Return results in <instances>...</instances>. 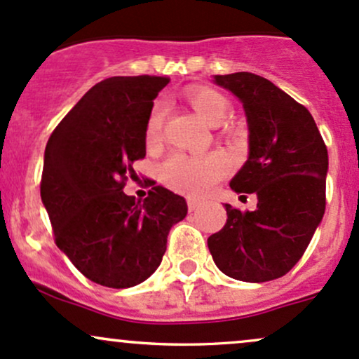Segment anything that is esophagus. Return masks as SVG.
Here are the masks:
<instances>
[{"mask_svg": "<svg viewBox=\"0 0 359 359\" xmlns=\"http://www.w3.org/2000/svg\"><path fill=\"white\" fill-rule=\"evenodd\" d=\"M199 206H201V201H199V199H196V198H189V199H187V208H189V211H196Z\"/></svg>", "mask_w": 359, "mask_h": 359, "instance_id": "1", "label": "esophagus"}]
</instances>
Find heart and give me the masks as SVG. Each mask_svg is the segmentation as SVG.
<instances>
[{"instance_id":"1","label":"heart","mask_w":359,"mask_h":359,"mask_svg":"<svg viewBox=\"0 0 359 359\" xmlns=\"http://www.w3.org/2000/svg\"><path fill=\"white\" fill-rule=\"evenodd\" d=\"M191 107L208 124H219L228 112V102L218 90L208 86H196L186 93ZM165 122V105L158 102L153 105L147 121V143L156 144L161 137ZM230 170V161L222 153L191 156L175 153L161 167V179L168 187L187 196H203Z\"/></svg>"}]
</instances>
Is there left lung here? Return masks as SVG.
I'll return each instance as SVG.
<instances>
[{
	"instance_id": "1",
	"label": "left lung",
	"mask_w": 359,
	"mask_h": 359,
	"mask_svg": "<svg viewBox=\"0 0 359 359\" xmlns=\"http://www.w3.org/2000/svg\"><path fill=\"white\" fill-rule=\"evenodd\" d=\"M215 83L242 102L249 124V160L231 179L240 198L257 196V210L224 204L226 223L208 238L218 269L264 283L293 269L325 212L327 147L312 114L259 74H216Z\"/></svg>"
}]
</instances>
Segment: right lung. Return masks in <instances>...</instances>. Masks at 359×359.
Masks as SVG:
<instances>
[{"label": "right lung", "instance_id": "1", "mask_svg": "<svg viewBox=\"0 0 359 359\" xmlns=\"http://www.w3.org/2000/svg\"><path fill=\"white\" fill-rule=\"evenodd\" d=\"M167 76H112L88 90L47 141L41 198L54 242L85 278L131 288L156 271L168 231L187 203L153 186L148 198L124 194L147 155V121Z\"/></svg>", "mask_w": 359, "mask_h": 359}]
</instances>
